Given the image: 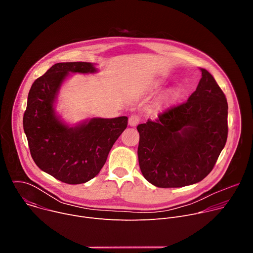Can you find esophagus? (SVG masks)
I'll use <instances>...</instances> for the list:
<instances>
[{
    "mask_svg": "<svg viewBox=\"0 0 253 253\" xmlns=\"http://www.w3.org/2000/svg\"><path fill=\"white\" fill-rule=\"evenodd\" d=\"M139 121H140V118H139V116H138V115H131V116L129 117V121H128V123H129V125H130V126L135 127V126H137V125H138Z\"/></svg>",
    "mask_w": 253,
    "mask_h": 253,
    "instance_id": "obj_1",
    "label": "esophagus"
}]
</instances>
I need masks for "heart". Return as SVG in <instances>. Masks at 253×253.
Instances as JSON below:
<instances>
[{
    "instance_id": "b5f03b06",
    "label": "heart",
    "mask_w": 253,
    "mask_h": 253,
    "mask_svg": "<svg viewBox=\"0 0 253 253\" xmlns=\"http://www.w3.org/2000/svg\"><path fill=\"white\" fill-rule=\"evenodd\" d=\"M180 97V92L178 89H172L170 90L164 97V101L167 104H172L174 102H176L178 100V98Z\"/></svg>"
}]
</instances>
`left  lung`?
Returning <instances> with one entry per match:
<instances>
[{
	"instance_id": "8db88e82",
	"label": "left lung",
	"mask_w": 253,
	"mask_h": 253,
	"mask_svg": "<svg viewBox=\"0 0 253 253\" xmlns=\"http://www.w3.org/2000/svg\"><path fill=\"white\" fill-rule=\"evenodd\" d=\"M202 77L188 100L158 119L139 124V166L148 182L160 188L183 187L213 169L228 134L227 100L213 76Z\"/></svg>"
}]
</instances>
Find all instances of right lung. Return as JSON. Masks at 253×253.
Returning a JSON list of instances; mask_svg holds the SVG:
<instances>
[{
	"label": "right lung",
	"mask_w": 253,
	"mask_h": 253,
	"mask_svg": "<svg viewBox=\"0 0 253 253\" xmlns=\"http://www.w3.org/2000/svg\"><path fill=\"white\" fill-rule=\"evenodd\" d=\"M96 72L87 62L57 63L33 83L28 95L23 126L31 156L41 170L67 184L94 178L128 124L122 116L92 118L69 127L56 114L54 104L69 73Z\"/></svg>",
	"instance_id": "right-lung-1"
}]
</instances>
